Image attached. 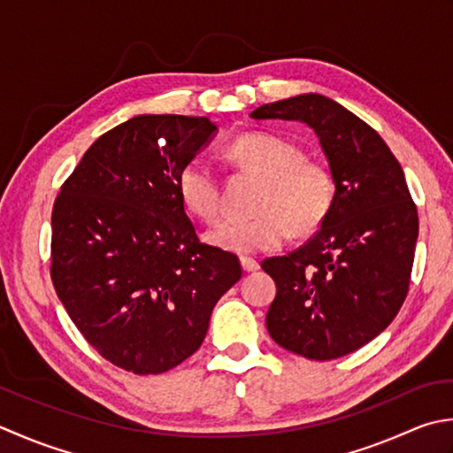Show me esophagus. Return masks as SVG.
<instances>
[{
	"mask_svg": "<svg viewBox=\"0 0 453 453\" xmlns=\"http://www.w3.org/2000/svg\"><path fill=\"white\" fill-rule=\"evenodd\" d=\"M240 265H242L244 272H256V270H260V262L254 260V257H250V256H242V257H240Z\"/></svg>",
	"mask_w": 453,
	"mask_h": 453,
	"instance_id": "esophagus-1",
	"label": "esophagus"
}]
</instances>
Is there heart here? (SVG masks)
Wrapping results in <instances>:
<instances>
[{
	"mask_svg": "<svg viewBox=\"0 0 453 453\" xmlns=\"http://www.w3.org/2000/svg\"><path fill=\"white\" fill-rule=\"evenodd\" d=\"M228 158L264 178L256 199L257 215L225 219L205 234L207 242L233 254L280 248L289 226L299 234L317 230L334 205L336 186L322 162L303 158L297 144L278 134L246 133L228 146ZM178 196L191 215L213 220L220 211V183L205 158H191L178 175Z\"/></svg>",
	"mask_w": 453,
	"mask_h": 453,
	"instance_id": "1",
	"label": "heart"
}]
</instances>
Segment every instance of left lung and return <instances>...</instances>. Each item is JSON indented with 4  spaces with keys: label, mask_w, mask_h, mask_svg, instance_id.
Returning <instances> with one entry per match:
<instances>
[{
    "label": "left lung",
    "mask_w": 453,
    "mask_h": 453,
    "mask_svg": "<svg viewBox=\"0 0 453 453\" xmlns=\"http://www.w3.org/2000/svg\"><path fill=\"white\" fill-rule=\"evenodd\" d=\"M250 117L309 125L336 186L319 233L262 262L278 285L267 332L317 362L352 354L391 325L409 293L418 213L401 164L372 127L325 96L265 104Z\"/></svg>",
    "instance_id": "1"
}]
</instances>
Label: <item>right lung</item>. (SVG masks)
Listing matches in <instances>:
<instances>
[{
    "label": "right lung",
    "mask_w": 453,
    "mask_h": 453,
    "mask_svg": "<svg viewBox=\"0 0 453 453\" xmlns=\"http://www.w3.org/2000/svg\"><path fill=\"white\" fill-rule=\"evenodd\" d=\"M217 131L207 117L138 115L101 134L52 209L50 278L73 325L136 375L180 365L205 340L238 257L201 244L178 175Z\"/></svg>",
    "instance_id": "add662e5"
}]
</instances>
